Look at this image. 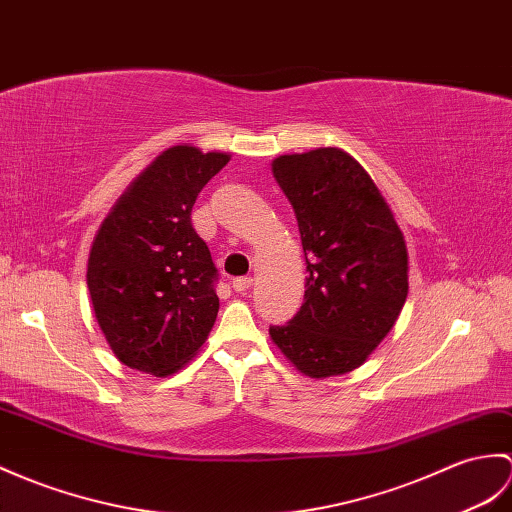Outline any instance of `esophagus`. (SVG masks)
Masks as SVG:
<instances>
[{"mask_svg":"<svg viewBox=\"0 0 512 512\" xmlns=\"http://www.w3.org/2000/svg\"><path fill=\"white\" fill-rule=\"evenodd\" d=\"M251 285H253V277H237V279H233V290L240 292V294H244L248 288H251Z\"/></svg>","mask_w":512,"mask_h":512,"instance_id":"34e87169","label":"esophagus"}]
</instances>
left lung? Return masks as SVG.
Returning <instances> with one entry per match:
<instances>
[{
    "mask_svg": "<svg viewBox=\"0 0 512 512\" xmlns=\"http://www.w3.org/2000/svg\"><path fill=\"white\" fill-rule=\"evenodd\" d=\"M272 174L303 242L305 301L270 338L303 375L358 368L399 318L408 296V248L384 196L351 154H283Z\"/></svg>",
    "mask_w": 512,
    "mask_h": 512,
    "instance_id": "8db88e82",
    "label": "left lung"
}]
</instances>
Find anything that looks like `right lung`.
I'll return each mask as SVG.
<instances>
[{
	"mask_svg": "<svg viewBox=\"0 0 512 512\" xmlns=\"http://www.w3.org/2000/svg\"><path fill=\"white\" fill-rule=\"evenodd\" d=\"M229 159L194 146L168 148L95 235L87 266L93 312L115 358L130 368L172 375L216 323L218 268L192 227V207Z\"/></svg>",
	"mask_w": 512,
	"mask_h": 512,
	"instance_id": "add662e5",
	"label": "right lung"
}]
</instances>
